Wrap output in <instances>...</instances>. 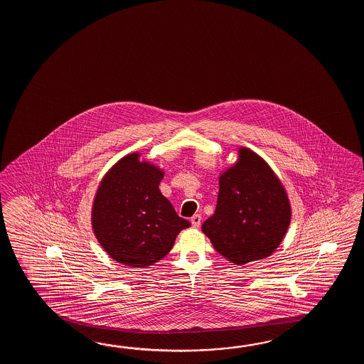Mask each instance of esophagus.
I'll list each match as a JSON object with an SVG mask.
<instances>
[{
    "label": "esophagus",
    "instance_id": "1",
    "mask_svg": "<svg viewBox=\"0 0 364 364\" xmlns=\"http://www.w3.org/2000/svg\"><path fill=\"white\" fill-rule=\"evenodd\" d=\"M200 215H193V216L191 217V224H193V228H199V226H200Z\"/></svg>",
    "mask_w": 364,
    "mask_h": 364
}]
</instances>
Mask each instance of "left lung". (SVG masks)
I'll use <instances>...</instances> for the list:
<instances>
[{
  "mask_svg": "<svg viewBox=\"0 0 364 364\" xmlns=\"http://www.w3.org/2000/svg\"><path fill=\"white\" fill-rule=\"evenodd\" d=\"M291 218L284 186L260 156L240 148V160L220 177L216 210L201 225L218 254L246 264L271 255Z\"/></svg>",
  "mask_w": 364,
  "mask_h": 364,
  "instance_id": "8db88e82",
  "label": "left lung"
}]
</instances>
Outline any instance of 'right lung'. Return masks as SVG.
<instances>
[{"label": "right lung", "mask_w": 364, "mask_h": 364, "mask_svg": "<svg viewBox=\"0 0 364 364\" xmlns=\"http://www.w3.org/2000/svg\"><path fill=\"white\" fill-rule=\"evenodd\" d=\"M163 177V171L132 154L101 181L93 201V232L118 263L136 268L157 263L178 232L191 226L159 190Z\"/></svg>", "instance_id": "1"}]
</instances>
